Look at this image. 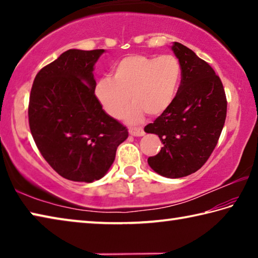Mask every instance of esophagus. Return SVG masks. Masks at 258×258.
<instances>
[{
  "label": "esophagus",
  "mask_w": 258,
  "mask_h": 258,
  "mask_svg": "<svg viewBox=\"0 0 258 258\" xmlns=\"http://www.w3.org/2000/svg\"><path fill=\"white\" fill-rule=\"evenodd\" d=\"M128 132L131 135H133V137H143V135L146 134L142 127H130Z\"/></svg>",
  "instance_id": "1"
}]
</instances>
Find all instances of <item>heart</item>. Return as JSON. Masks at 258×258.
Wrapping results in <instances>:
<instances>
[{
  "mask_svg": "<svg viewBox=\"0 0 258 258\" xmlns=\"http://www.w3.org/2000/svg\"><path fill=\"white\" fill-rule=\"evenodd\" d=\"M181 77L182 66L175 55L132 54L112 67L111 78H99L94 95L113 118H118L130 99L132 103L126 109L124 119L135 124L143 119L146 112L157 116L171 106Z\"/></svg>",
  "mask_w": 258,
  "mask_h": 258,
  "instance_id": "b5f03b06",
  "label": "heart"
}]
</instances>
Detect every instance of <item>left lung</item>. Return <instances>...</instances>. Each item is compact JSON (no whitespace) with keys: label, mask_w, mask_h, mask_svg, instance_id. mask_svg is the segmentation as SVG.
Here are the masks:
<instances>
[{"label":"left lung","mask_w":258,"mask_h":258,"mask_svg":"<svg viewBox=\"0 0 258 258\" xmlns=\"http://www.w3.org/2000/svg\"><path fill=\"white\" fill-rule=\"evenodd\" d=\"M172 50L182 66L181 84L171 106L148 124L145 132L157 134L164 147L148 158L159 175L187 176L206 163L223 130L226 117L224 87L214 69L181 43Z\"/></svg>","instance_id":"1"}]
</instances>
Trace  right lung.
Instances as JSON below:
<instances>
[{
  "label": "right lung",
  "mask_w": 258,
  "mask_h": 258,
  "mask_svg": "<svg viewBox=\"0 0 258 258\" xmlns=\"http://www.w3.org/2000/svg\"><path fill=\"white\" fill-rule=\"evenodd\" d=\"M104 50L63 52L35 77L28 119L38 150L54 171L75 182L106 175L128 131L94 95V64Z\"/></svg>",
  "instance_id": "1"
}]
</instances>
